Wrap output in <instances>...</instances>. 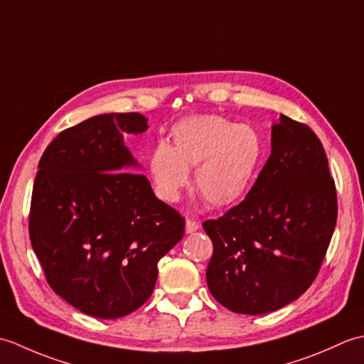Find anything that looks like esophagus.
<instances>
[{"instance_id":"34e87169","label":"esophagus","mask_w":364,"mask_h":364,"mask_svg":"<svg viewBox=\"0 0 364 364\" xmlns=\"http://www.w3.org/2000/svg\"><path fill=\"white\" fill-rule=\"evenodd\" d=\"M198 228H200V223H198V222L191 220V219L186 220V233H188V235L194 233V231H197Z\"/></svg>"}]
</instances>
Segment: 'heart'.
Instances as JSON below:
<instances>
[{
  "label": "heart",
  "instance_id": "obj_1",
  "mask_svg": "<svg viewBox=\"0 0 364 364\" xmlns=\"http://www.w3.org/2000/svg\"><path fill=\"white\" fill-rule=\"evenodd\" d=\"M172 142H158L149 161L154 191L168 203L180 200L189 168H196V188L211 205L236 203L249 189L262 154L261 137L252 127L213 114L178 122Z\"/></svg>",
  "mask_w": 364,
  "mask_h": 364
}]
</instances>
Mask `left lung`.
<instances>
[{
	"mask_svg": "<svg viewBox=\"0 0 364 364\" xmlns=\"http://www.w3.org/2000/svg\"><path fill=\"white\" fill-rule=\"evenodd\" d=\"M270 145L247 197L203 223L214 245L208 288L230 311L250 316L280 310L310 288L338 215L335 181L313 129L282 114Z\"/></svg>",
	"mask_w": 364,
	"mask_h": 364,
	"instance_id": "8db88e82",
	"label": "left lung"
}]
</instances>
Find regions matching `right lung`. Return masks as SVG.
<instances>
[{
    "mask_svg": "<svg viewBox=\"0 0 364 364\" xmlns=\"http://www.w3.org/2000/svg\"><path fill=\"white\" fill-rule=\"evenodd\" d=\"M149 129L139 112L102 114L46 146L34 180L29 237L46 282L67 304L117 319L150 299L158 261L184 219L156 198L123 134Z\"/></svg>",
    "mask_w": 364,
    "mask_h": 364,
    "instance_id": "1",
    "label": "right lung"
}]
</instances>
